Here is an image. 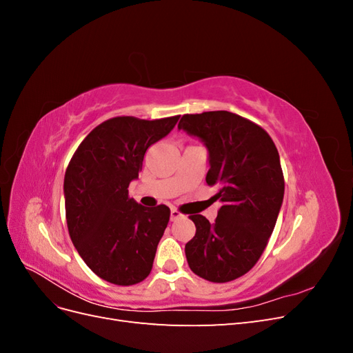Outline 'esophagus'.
I'll return each instance as SVG.
<instances>
[{
	"mask_svg": "<svg viewBox=\"0 0 353 353\" xmlns=\"http://www.w3.org/2000/svg\"><path fill=\"white\" fill-rule=\"evenodd\" d=\"M181 216H183V215H181V213L176 209H170V221H176Z\"/></svg>",
	"mask_w": 353,
	"mask_h": 353,
	"instance_id": "obj_1",
	"label": "esophagus"
}]
</instances>
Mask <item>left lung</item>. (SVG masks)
<instances>
[{
	"mask_svg": "<svg viewBox=\"0 0 353 353\" xmlns=\"http://www.w3.org/2000/svg\"><path fill=\"white\" fill-rule=\"evenodd\" d=\"M178 130L205 143L206 183L222 201L213 223L190 215L196 236L185 244L187 262L208 281H232L259 261L279 218L284 197L279 150L259 125L225 110L184 114Z\"/></svg>",
	"mask_w": 353,
	"mask_h": 353,
	"instance_id": "1",
	"label": "left lung"
}]
</instances>
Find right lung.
Segmentation results:
<instances>
[{
    "label": "right lung",
    "mask_w": 353,
    "mask_h": 353,
    "mask_svg": "<svg viewBox=\"0 0 353 353\" xmlns=\"http://www.w3.org/2000/svg\"><path fill=\"white\" fill-rule=\"evenodd\" d=\"M178 119L112 117L95 126L70 159L63 185L69 236L88 268L112 284L141 283L152 271L170 210L138 205L128 187L147 148Z\"/></svg>",
    "instance_id": "add662e5"
}]
</instances>
